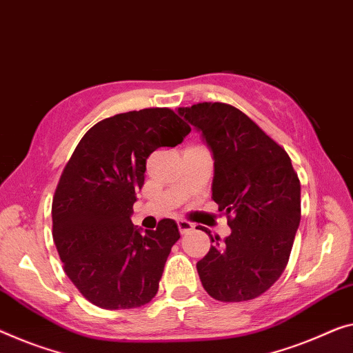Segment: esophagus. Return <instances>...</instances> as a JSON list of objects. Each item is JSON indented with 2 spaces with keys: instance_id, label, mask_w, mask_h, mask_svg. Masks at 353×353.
Here are the masks:
<instances>
[{
  "instance_id": "34e87169",
  "label": "esophagus",
  "mask_w": 353,
  "mask_h": 353,
  "mask_svg": "<svg viewBox=\"0 0 353 353\" xmlns=\"http://www.w3.org/2000/svg\"><path fill=\"white\" fill-rule=\"evenodd\" d=\"M177 227H179V231H181V234H185L194 228L193 223L187 222V220H177Z\"/></svg>"
}]
</instances>
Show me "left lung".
<instances>
[{"label": "left lung", "instance_id": "1", "mask_svg": "<svg viewBox=\"0 0 353 353\" xmlns=\"http://www.w3.org/2000/svg\"><path fill=\"white\" fill-rule=\"evenodd\" d=\"M179 114L201 131L214 157L212 199L227 214L231 234L210 236L196 263L201 283L223 303L265 293L285 270L301 220V185L285 150L239 109L198 103Z\"/></svg>", "mask_w": 353, "mask_h": 353}]
</instances>
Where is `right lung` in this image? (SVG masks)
I'll list each match as a JSON object with an SVG mask.
<instances>
[{
	"instance_id": "1",
	"label": "right lung",
	"mask_w": 353,
	"mask_h": 353,
	"mask_svg": "<svg viewBox=\"0 0 353 353\" xmlns=\"http://www.w3.org/2000/svg\"><path fill=\"white\" fill-rule=\"evenodd\" d=\"M190 130L168 108L117 114L93 125L66 163L52 201V236L66 276L94 306L139 307L159 292L181 233L171 219L141 233L131 214L149 155L181 144Z\"/></svg>"
}]
</instances>
